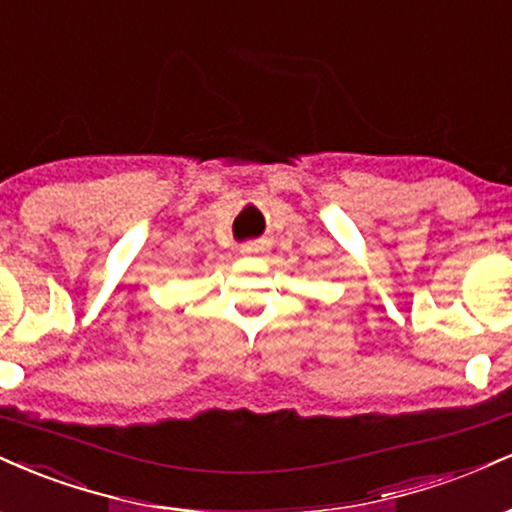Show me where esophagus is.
I'll return each mask as SVG.
<instances>
[{"label": "esophagus", "mask_w": 512, "mask_h": 512, "mask_svg": "<svg viewBox=\"0 0 512 512\" xmlns=\"http://www.w3.org/2000/svg\"><path fill=\"white\" fill-rule=\"evenodd\" d=\"M264 250H267V248H264L262 243H245V245H240V255H245V257H257Z\"/></svg>", "instance_id": "esophagus-1"}]
</instances>
